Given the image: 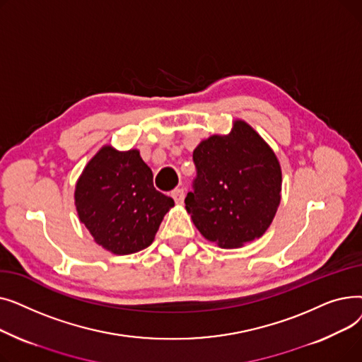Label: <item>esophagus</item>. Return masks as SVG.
Segmentation results:
<instances>
[{
    "mask_svg": "<svg viewBox=\"0 0 362 362\" xmlns=\"http://www.w3.org/2000/svg\"><path fill=\"white\" fill-rule=\"evenodd\" d=\"M171 198L175 199V202L177 205H182L183 201H185V191H183V189H176V191L171 192Z\"/></svg>",
    "mask_w": 362,
    "mask_h": 362,
    "instance_id": "1",
    "label": "esophagus"
}]
</instances>
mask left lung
<instances>
[{"mask_svg":"<svg viewBox=\"0 0 362 362\" xmlns=\"http://www.w3.org/2000/svg\"><path fill=\"white\" fill-rule=\"evenodd\" d=\"M197 177L185 204L208 240L236 248L261 238L280 202L281 170L270 146L245 122L194 151Z\"/></svg>","mask_w":362,"mask_h":362,"instance_id":"8db88e82","label":"left lung"}]
</instances>
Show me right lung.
Here are the masks:
<instances>
[{"instance_id":"obj_1","label":"right lung","mask_w":362,"mask_h":362,"mask_svg":"<svg viewBox=\"0 0 362 362\" xmlns=\"http://www.w3.org/2000/svg\"><path fill=\"white\" fill-rule=\"evenodd\" d=\"M152 177L136 149L119 152L104 146L88 163L76 185V210L107 251L127 255L154 240L175 201L157 191Z\"/></svg>"}]
</instances>
